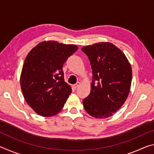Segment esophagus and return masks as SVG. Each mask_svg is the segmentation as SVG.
Returning <instances> with one entry per match:
<instances>
[{"instance_id": "1", "label": "esophagus", "mask_w": 154, "mask_h": 154, "mask_svg": "<svg viewBox=\"0 0 154 154\" xmlns=\"http://www.w3.org/2000/svg\"><path fill=\"white\" fill-rule=\"evenodd\" d=\"M81 85V83H80V82H77V83H76V84L73 85V86H72V88H73L75 90H76L77 88H78L79 87V85Z\"/></svg>"}]
</instances>
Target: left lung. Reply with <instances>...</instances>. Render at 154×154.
I'll return each instance as SVG.
<instances>
[{
  "label": "left lung",
  "instance_id": "1",
  "mask_svg": "<svg viewBox=\"0 0 154 154\" xmlns=\"http://www.w3.org/2000/svg\"><path fill=\"white\" fill-rule=\"evenodd\" d=\"M92 69L89 96L83 100L85 111L104 119L111 116L128 96L132 69L126 56L113 43L100 42L82 48Z\"/></svg>",
  "mask_w": 154,
  "mask_h": 154
}]
</instances>
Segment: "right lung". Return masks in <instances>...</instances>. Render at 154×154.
<instances>
[{
	"label": "right lung",
	"instance_id": "right-lung-1",
	"mask_svg": "<svg viewBox=\"0 0 154 154\" xmlns=\"http://www.w3.org/2000/svg\"><path fill=\"white\" fill-rule=\"evenodd\" d=\"M78 49L75 45L43 41L31 49L23 65L20 85L28 105L43 117L62 111L71 87L64 82L62 66Z\"/></svg>",
	"mask_w": 154,
	"mask_h": 154
}]
</instances>
